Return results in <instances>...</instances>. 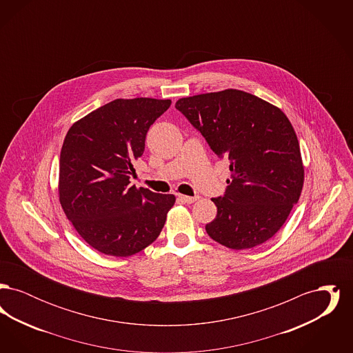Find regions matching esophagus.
<instances>
[{
  "label": "esophagus",
  "mask_w": 353,
  "mask_h": 353,
  "mask_svg": "<svg viewBox=\"0 0 353 353\" xmlns=\"http://www.w3.org/2000/svg\"><path fill=\"white\" fill-rule=\"evenodd\" d=\"M179 200L185 202V203H193L197 201L199 197H190V196H184V194H179Z\"/></svg>",
  "instance_id": "obj_1"
}]
</instances>
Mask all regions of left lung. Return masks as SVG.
I'll list each match as a JSON object with an SVG mask.
<instances>
[{
	"label": "left lung",
	"mask_w": 353,
	"mask_h": 353,
	"mask_svg": "<svg viewBox=\"0 0 353 353\" xmlns=\"http://www.w3.org/2000/svg\"><path fill=\"white\" fill-rule=\"evenodd\" d=\"M176 108L230 161L232 180L223 197L212 199L217 216L206 233L233 250L269 241L299 201L304 183L299 141L283 111L234 88L181 98Z\"/></svg>",
	"instance_id": "8db88e82"
}]
</instances>
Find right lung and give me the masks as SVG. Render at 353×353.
Here are the masks:
<instances>
[{"label":"right lung","mask_w":353,"mask_h":353,"mask_svg":"<svg viewBox=\"0 0 353 353\" xmlns=\"http://www.w3.org/2000/svg\"><path fill=\"white\" fill-rule=\"evenodd\" d=\"M170 103L117 99L68 130L59 157V202L78 234L101 254L130 256L144 250L176 202L173 194L130 185L132 161L141 157L150 127Z\"/></svg>","instance_id":"1"}]
</instances>
